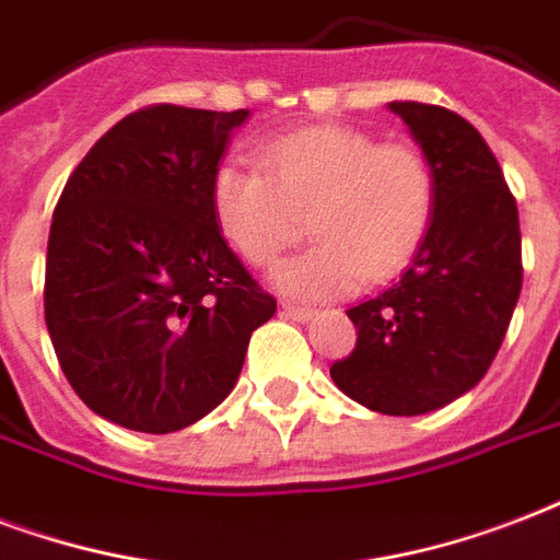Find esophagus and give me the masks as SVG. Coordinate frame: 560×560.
Returning <instances> with one entry per match:
<instances>
[{"label": "esophagus", "instance_id": "esophagus-1", "mask_svg": "<svg viewBox=\"0 0 560 560\" xmlns=\"http://www.w3.org/2000/svg\"><path fill=\"white\" fill-rule=\"evenodd\" d=\"M283 315H289L292 320H312L315 318V312L306 310V306H294V303H283Z\"/></svg>", "mask_w": 560, "mask_h": 560}]
</instances>
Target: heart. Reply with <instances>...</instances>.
Wrapping results in <instances>:
<instances>
[{"mask_svg": "<svg viewBox=\"0 0 560 560\" xmlns=\"http://www.w3.org/2000/svg\"><path fill=\"white\" fill-rule=\"evenodd\" d=\"M261 168L221 163L212 219L250 266H268L298 236L301 215L318 245L283 259L271 283L289 298L327 301L362 277L388 280L418 254L435 212V175L406 142H376L345 125H312L266 142Z\"/></svg>", "mask_w": 560, "mask_h": 560, "instance_id": "1", "label": "heart"}]
</instances>
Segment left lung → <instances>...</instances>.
Instances as JSON below:
<instances>
[{
  "label": "left lung",
  "mask_w": 560,
  "mask_h": 560,
  "mask_svg": "<svg viewBox=\"0 0 560 560\" xmlns=\"http://www.w3.org/2000/svg\"><path fill=\"white\" fill-rule=\"evenodd\" d=\"M435 175V212L392 289L350 306L357 348L329 368L350 400L427 415L491 368L523 285L517 201L474 125L446 107L392 102Z\"/></svg>",
  "instance_id": "left-lung-1"
}]
</instances>
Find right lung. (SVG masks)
<instances>
[{
    "mask_svg": "<svg viewBox=\"0 0 560 560\" xmlns=\"http://www.w3.org/2000/svg\"><path fill=\"white\" fill-rule=\"evenodd\" d=\"M250 110L158 104L69 175L49 231L46 327L75 394L133 432L210 415L277 301L228 248L210 180Z\"/></svg>",
    "mask_w": 560,
    "mask_h": 560,
    "instance_id": "right-lung-1",
    "label": "right lung"
}]
</instances>
